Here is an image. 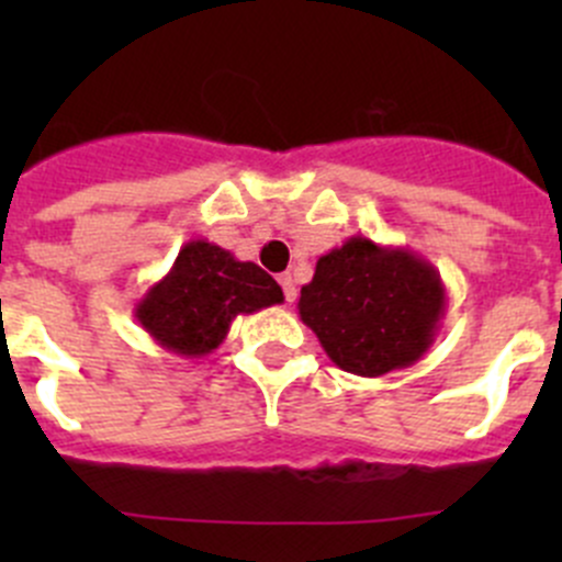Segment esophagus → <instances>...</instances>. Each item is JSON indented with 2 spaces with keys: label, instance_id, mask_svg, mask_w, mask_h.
Here are the masks:
<instances>
[{
  "label": "esophagus",
  "instance_id": "obj_1",
  "mask_svg": "<svg viewBox=\"0 0 562 562\" xmlns=\"http://www.w3.org/2000/svg\"><path fill=\"white\" fill-rule=\"evenodd\" d=\"M280 285H282V291H285L288 302H293V299H296V282H293V277L280 274Z\"/></svg>",
  "mask_w": 562,
  "mask_h": 562
}]
</instances>
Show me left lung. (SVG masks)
<instances>
[{
    "label": "left lung",
    "mask_w": 562,
    "mask_h": 562,
    "mask_svg": "<svg viewBox=\"0 0 562 562\" xmlns=\"http://www.w3.org/2000/svg\"><path fill=\"white\" fill-rule=\"evenodd\" d=\"M446 285L440 271L407 247L350 236L317 258L299 296V317L345 372L381 378L416 364L440 331Z\"/></svg>",
    "instance_id": "left-lung-1"
}]
</instances>
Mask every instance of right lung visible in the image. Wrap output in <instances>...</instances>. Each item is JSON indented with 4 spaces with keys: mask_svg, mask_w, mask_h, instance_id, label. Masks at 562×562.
<instances>
[{
    "mask_svg": "<svg viewBox=\"0 0 562 562\" xmlns=\"http://www.w3.org/2000/svg\"><path fill=\"white\" fill-rule=\"evenodd\" d=\"M282 302V288L258 263L214 241L192 239L179 249L171 271L138 299L133 315L160 348L201 359L223 345L234 317Z\"/></svg>",
    "mask_w": 562,
    "mask_h": 562,
    "instance_id": "1",
    "label": "right lung"
}]
</instances>
